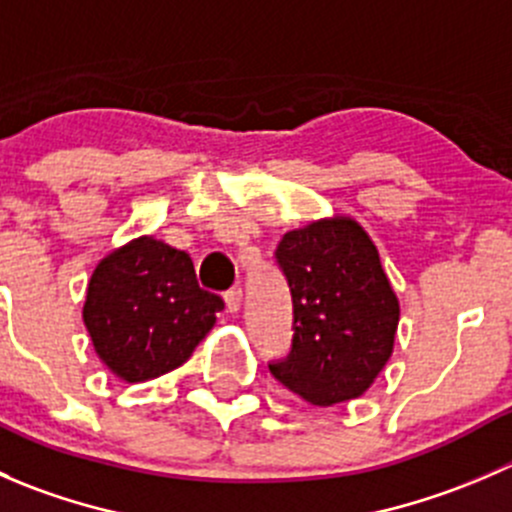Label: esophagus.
I'll list each match as a JSON object with an SVG mask.
<instances>
[{
    "label": "esophagus",
    "mask_w": 512,
    "mask_h": 512,
    "mask_svg": "<svg viewBox=\"0 0 512 512\" xmlns=\"http://www.w3.org/2000/svg\"><path fill=\"white\" fill-rule=\"evenodd\" d=\"M225 307L230 314H237L242 307V289L240 287H232L230 292H225Z\"/></svg>",
    "instance_id": "esophagus-1"
}]
</instances>
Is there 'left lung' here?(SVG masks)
Masks as SVG:
<instances>
[{"instance_id":"8db88e82","label":"left lung","mask_w":512,"mask_h":512,"mask_svg":"<svg viewBox=\"0 0 512 512\" xmlns=\"http://www.w3.org/2000/svg\"><path fill=\"white\" fill-rule=\"evenodd\" d=\"M294 309L292 352L272 376L312 406L359 399L394 352L399 297L369 232L349 215L289 230L277 245Z\"/></svg>"}]
</instances>
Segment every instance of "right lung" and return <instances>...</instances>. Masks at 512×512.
<instances>
[{
	"instance_id": "1",
	"label": "right lung",
	"mask_w": 512,
	"mask_h": 512,
	"mask_svg": "<svg viewBox=\"0 0 512 512\" xmlns=\"http://www.w3.org/2000/svg\"><path fill=\"white\" fill-rule=\"evenodd\" d=\"M223 307L200 289L188 252L141 235L98 260L81 317L98 359L138 384L183 366Z\"/></svg>"
}]
</instances>
